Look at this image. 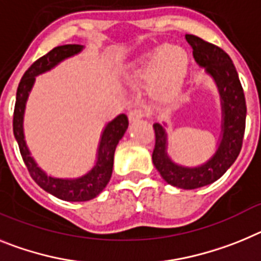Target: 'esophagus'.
I'll list each match as a JSON object with an SVG mask.
<instances>
[{
    "label": "esophagus",
    "mask_w": 261,
    "mask_h": 261,
    "mask_svg": "<svg viewBox=\"0 0 261 261\" xmlns=\"http://www.w3.org/2000/svg\"><path fill=\"white\" fill-rule=\"evenodd\" d=\"M149 114H151V110H149L147 106H138V108L133 109V110L128 113V119H130V121H138V119L148 117Z\"/></svg>",
    "instance_id": "esophagus-1"
}]
</instances>
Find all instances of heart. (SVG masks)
Returning a JSON list of instances; mask_svg holds the SVG:
<instances>
[{
  "label": "heart",
  "mask_w": 261,
  "mask_h": 261,
  "mask_svg": "<svg viewBox=\"0 0 261 261\" xmlns=\"http://www.w3.org/2000/svg\"><path fill=\"white\" fill-rule=\"evenodd\" d=\"M187 54L178 47H162L151 52L143 62L142 76H158V87L164 93H173L180 87L187 72Z\"/></svg>",
  "instance_id": "b5f03b06"
}]
</instances>
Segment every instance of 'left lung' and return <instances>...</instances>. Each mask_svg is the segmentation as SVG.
I'll use <instances>...</instances> for the list:
<instances>
[{"instance_id":"obj_1","label":"left lung","mask_w":261,"mask_h":261,"mask_svg":"<svg viewBox=\"0 0 261 261\" xmlns=\"http://www.w3.org/2000/svg\"><path fill=\"white\" fill-rule=\"evenodd\" d=\"M185 39L193 49V56L201 67H205L217 81L223 106V135L218 151L202 167L184 168L171 162L165 153L167 138L164 128L153 124L155 148L152 162L162 177L168 184L181 189H197L222 177L234 164L243 144L246 130L247 106L239 76L230 56L221 47L188 34Z\"/></svg>"}]
</instances>
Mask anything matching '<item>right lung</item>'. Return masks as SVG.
<instances>
[{
	"label": "right lung",
	"mask_w": 261,
	"mask_h": 261,
	"mask_svg": "<svg viewBox=\"0 0 261 261\" xmlns=\"http://www.w3.org/2000/svg\"><path fill=\"white\" fill-rule=\"evenodd\" d=\"M81 49H83V46H80V44H64V46L55 47L48 54L35 60L29 67V69L24 72L21 81H19L17 89V98H15L14 114H13L14 137L18 142L19 152H21L22 159L26 164L27 171L33 177V180L42 189L51 193L52 196L64 199V201H71V202L89 201V199L98 196L103 190V188L108 185L109 180L112 177L115 147L128 127L127 115H118L115 119H113L106 126L102 138H101V143H99L98 160H97L96 167L89 173L80 178H76V180H60V178L47 177L46 173L36 167L35 162L30 156V152L27 149L26 143H24L22 122H23V112L27 96L31 90L36 74L48 71L49 68L58 64L59 62H62L63 59L69 58L77 52H80Z\"/></svg>",
	"instance_id": "1"
}]
</instances>
